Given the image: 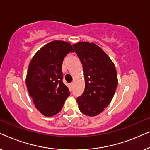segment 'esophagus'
<instances>
[{
  "instance_id": "esophagus-1",
  "label": "esophagus",
  "mask_w": 150,
  "mask_h": 150,
  "mask_svg": "<svg viewBox=\"0 0 150 150\" xmlns=\"http://www.w3.org/2000/svg\"><path fill=\"white\" fill-rule=\"evenodd\" d=\"M73 85H74V83H70V87H73Z\"/></svg>"
}]
</instances>
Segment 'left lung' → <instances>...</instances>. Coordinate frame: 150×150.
<instances>
[{
	"label": "left lung",
	"instance_id": "obj_1",
	"mask_svg": "<svg viewBox=\"0 0 150 150\" xmlns=\"http://www.w3.org/2000/svg\"><path fill=\"white\" fill-rule=\"evenodd\" d=\"M83 64L85 88L77 98L79 108L87 116L103 111L113 98L117 87L114 63L108 55L93 43L79 42L73 45Z\"/></svg>",
	"mask_w": 150,
	"mask_h": 150
}]
</instances>
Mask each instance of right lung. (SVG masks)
<instances>
[{"instance_id": "right-lung-1", "label": "right lung", "mask_w": 150, "mask_h": 150, "mask_svg": "<svg viewBox=\"0 0 150 150\" xmlns=\"http://www.w3.org/2000/svg\"><path fill=\"white\" fill-rule=\"evenodd\" d=\"M72 46L63 41H53L43 46L33 57L28 65L26 85L34 105L46 117L60 112L69 96L63 83L62 63Z\"/></svg>"}]
</instances>
